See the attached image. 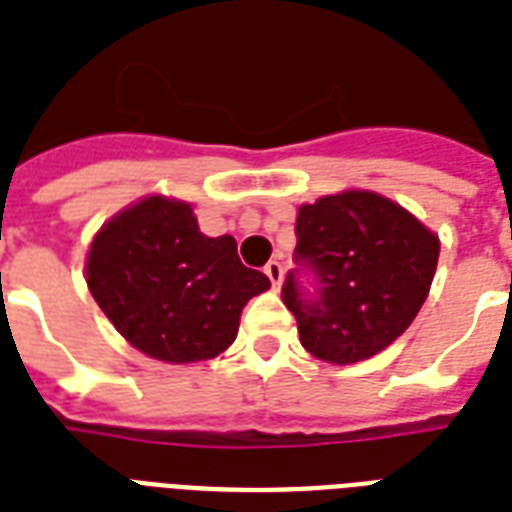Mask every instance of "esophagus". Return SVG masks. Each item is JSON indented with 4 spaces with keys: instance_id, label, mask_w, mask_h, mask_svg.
Masks as SVG:
<instances>
[{
    "instance_id": "1",
    "label": "esophagus",
    "mask_w": 512,
    "mask_h": 512,
    "mask_svg": "<svg viewBox=\"0 0 512 512\" xmlns=\"http://www.w3.org/2000/svg\"><path fill=\"white\" fill-rule=\"evenodd\" d=\"M265 276L271 279L273 287H279V284H281V276H284V268H281L279 260H271V263L265 265Z\"/></svg>"
}]
</instances>
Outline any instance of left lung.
<instances>
[{
	"instance_id": "1",
	"label": "left lung",
	"mask_w": 512,
	"mask_h": 512,
	"mask_svg": "<svg viewBox=\"0 0 512 512\" xmlns=\"http://www.w3.org/2000/svg\"><path fill=\"white\" fill-rule=\"evenodd\" d=\"M295 236L316 297L303 295L295 271L281 297L308 353L356 364L404 335L436 276V233L380 193L342 191L297 209Z\"/></svg>"
}]
</instances>
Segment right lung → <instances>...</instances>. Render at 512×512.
<instances>
[{
  "label": "right lung",
  "mask_w": 512,
  "mask_h": 512,
  "mask_svg": "<svg viewBox=\"0 0 512 512\" xmlns=\"http://www.w3.org/2000/svg\"><path fill=\"white\" fill-rule=\"evenodd\" d=\"M87 287L130 345L193 364L236 340L244 305L271 281L241 263L233 236H204L191 204L148 196L92 239Z\"/></svg>",
  "instance_id": "right-lung-1"
}]
</instances>
